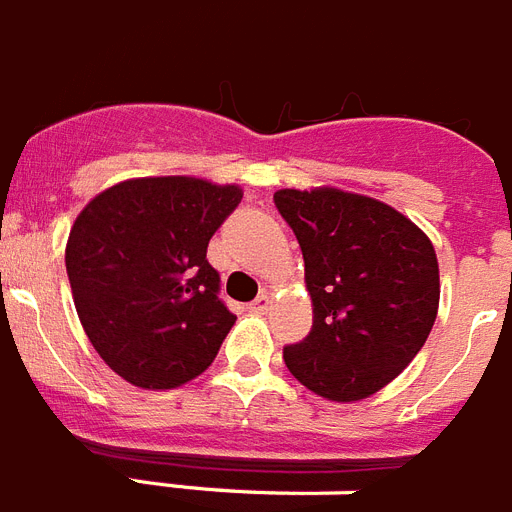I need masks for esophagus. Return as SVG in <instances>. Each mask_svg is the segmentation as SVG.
Returning <instances> with one entry per match:
<instances>
[{
	"label": "esophagus",
	"mask_w": 512,
	"mask_h": 512,
	"mask_svg": "<svg viewBox=\"0 0 512 512\" xmlns=\"http://www.w3.org/2000/svg\"><path fill=\"white\" fill-rule=\"evenodd\" d=\"M269 305H272V295H269V292H261L259 298L251 303V310L253 313H264V310H269Z\"/></svg>",
	"instance_id": "34e87169"
}]
</instances>
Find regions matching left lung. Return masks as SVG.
Here are the masks:
<instances>
[{
  "label": "left lung",
  "instance_id": "8db88e82",
  "mask_svg": "<svg viewBox=\"0 0 512 512\" xmlns=\"http://www.w3.org/2000/svg\"><path fill=\"white\" fill-rule=\"evenodd\" d=\"M298 238L313 329L287 344L285 365L331 401L381 391L425 347L438 316V256L412 220L339 189L274 194Z\"/></svg>",
  "mask_w": 512,
  "mask_h": 512
}]
</instances>
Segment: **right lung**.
I'll return each mask as SVG.
<instances>
[{"mask_svg":"<svg viewBox=\"0 0 512 512\" xmlns=\"http://www.w3.org/2000/svg\"><path fill=\"white\" fill-rule=\"evenodd\" d=\"M238 186L186 176L111 186L74 220L67 274L87 339L139 388H176L212 365L235 316L207 246Z\"/></svg>","mask_w":512,"mask_h":512,"instance_id":"add662e5","label":"right lung"}]
</instances>
